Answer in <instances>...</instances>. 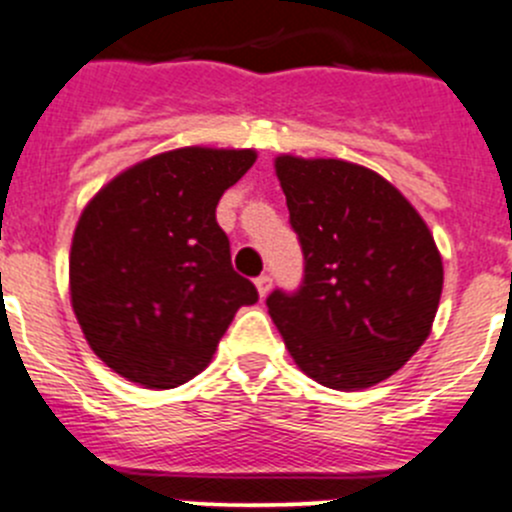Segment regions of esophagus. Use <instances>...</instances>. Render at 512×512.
Masks as SVG:
<instances>
[{"instance_id": "obj_1", "label": "esophagus", "mask_w": 512, "mask_h": 512, "mask_svg": "<svg viewBox=\"0 0 512 512\" xmlns=\"http://www.w3.org/2000/svg\"><path fill=\"white\" fill-rule=\"evenodd\" d=\"M255 285H257V293H260V298H265L272 288V278L270 275H260V278L255 280Z\"/></svg>"}]
</instances>
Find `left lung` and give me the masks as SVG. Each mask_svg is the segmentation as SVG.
I'll return each mask as SVG.
<instances>
[{
    "mask_svg": "<svg viewBox=\"0 0 512 512\" xmlns=\"http://www.w3.org/2000/svg\"><path fill=\"white\" fill-rule=\"evenodd\" d=\"M303 283L272 290L270 318L303 374L358 391L389 379L432 331L444 270L434 237L396 186L341 159L278 156Z\"/></svg>",
    "mask_w": 512,
    "mask_h": 512,
    "instance_id": "1",
    "label": "left lung"
}]
</instances>
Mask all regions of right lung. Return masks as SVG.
I'll list each match as a JSON object with an SVG mask.
<instances>
[{"label": "right lung", "mask_w": 512, "mask_h": 512, "mask_svg": "<svg viewBox=\"0 0 512 512\" xmlns=\"http://www.w3.org/2000/svg\"><path fill=\"white\" fill-rule=\"evenodd\" d=\"M255 159L252 148H176L118 174L83 209L70 300L88 346L123 379L186 384L234 313L257 303L217 224L219 199Z\"/></svg>", "instance_id": "obj_1"}]
</instances>
